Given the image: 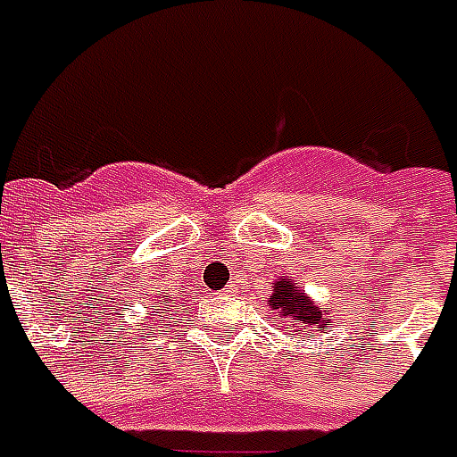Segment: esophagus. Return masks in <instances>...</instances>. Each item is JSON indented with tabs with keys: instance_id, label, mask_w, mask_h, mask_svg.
Instances as JSON below:
<instances>
[{
	"instance_id": "obj_1",
	"label": "esophagus",
	"mask_w": 457,
	"mask_h": 457,
	"mask_svg": "<svg viewBox=\"0 0 457 457\" xmlns=\"http://www.w3.org/2000/svg\"><path fill=\"white\" fill-rule=\"evenodd\" d=\"M231 292V287H226V290H221V295H228Z\"/></svg>"
}]
</instances>
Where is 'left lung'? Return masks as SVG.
<instances>
[{
	"label": "left lung",
	"mask_w": 457,
	"mask_h": 457,
	"mask_svg": "<svg viewBox=\"0 0 457 457\" xmlns=\"http://www.w3.org/2000/svg\"><path fill=\"white\" fill-rule=\"evenodd\" d=\"M276 290H273V297L269 299V304L286 319H292V323L304 330V326H316L328 328L326 313L320 312L319 306L312 304V299L306 297L302 290H295L290 280H278L276 283ZM297 332V330H295Z\"/></svg>",
	"instance_id": "left-lung-1"
}]
</instances>
